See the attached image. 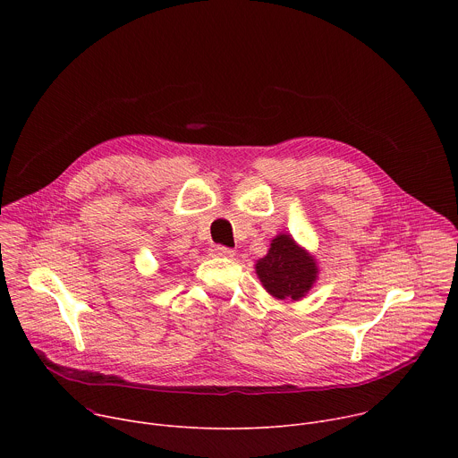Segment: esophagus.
<instances>
[{"label": "esophagus", "instance_id": "34e87169", "mask_svg": "<svg viewBox=\"0 0 458 458\" xmlns=\"http://www.w3.org/2000/svg\"><path fill=\"white\" fill-rule=\"evenodd\" d=\"M210 255L212 257H233V250H230L226 246H221V244H214L210 248Z\"/></svg>", "mask_w": 458, "mask_h": 458}]
</instances>
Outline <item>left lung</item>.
I'll use <instances>...</instances> for the list:
<instances>
[{
	"mask_svg": "<svg viewBox=\"0 0 458 458\" xmlns=\"http://www.w3.org/2000/svg\"><path fill=\"white\" fill-rule=\"evenodd\" d=\"M255 274L265 290L281 301H299L318 276L315 259L299 246L292 235L279 233L272 239L268 253L257 260Z\"/></svg>",
	"mask_w": 458,
	"mask_h": 458,
	"instance_id": "left-lung-1",
	"label": "left lung"
}]
</instances>
